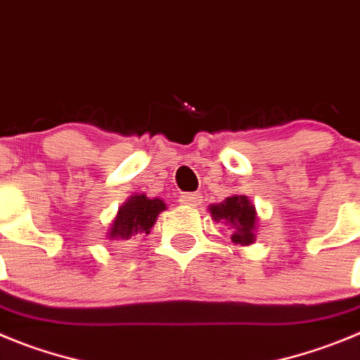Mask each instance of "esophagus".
Returning a JSON list of instances; mask_svg holds the SVG:
<instances>
[{
  "instance_id": "34e87169",
  "label": "esophagus",
  "mask_w": 360,
  "mask_h": 360,
  "mask_svg": "<svg viewBox=\"0 0 360 360\" xmlns=\"http://www.w3.org/2000/svg\"><path fill=\"white\" fill-rule=\"evenodd\" d=\"M179 204H183V206H192V208H195V206H199V204H200V195H199V193H183V195L179 197Z\"/></svg>"
}]
</instances>
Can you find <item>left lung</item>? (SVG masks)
Instances as JSON below:
<instances>
[{"instance_id": "8db88e82", "label": "left lung", "mask_w": 360, "mask_h": 360, "mask_svg": "<svg viewBox=\"0 0 360 360\" xmlns=\"http://www.w3.org/2000/svg\"><path fill=\"white\" fill-rule=\"evenodd\" d=\"M210 215L217 222L233 229L235 245H251L257 240V208L248 195H229L222 202L210 204Z\"/></svg>"}]
</instances>
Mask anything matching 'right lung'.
<instances>
[{"label": "right lung", "mask_w": 360, "mask_h": 360, "mask_svg": "<svg viewBox=\"0 0 360 360\" xmlns=\"http://www.w3.org/2000/svg\"><path fill=\"white\" fill-rule=\"evenodd\" d=\"M165 210L167 204L160 197L150 199L145 193H134L118 208L108 233L109 240L125 242L136 235H148Z\"/></svg>", "instance_id": "1"}]
</instances>
